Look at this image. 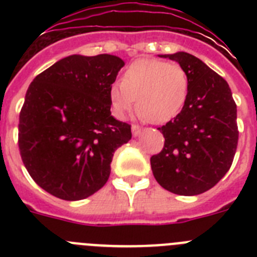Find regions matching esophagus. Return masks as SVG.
<instances>
[{
    "label": "esophagus",
    "instance_id": "esophagus-1",
    "mask_svg": "<svg viewBox=\"0 0 257 257\" xmlns=\"http://www.w3.org/2000/svg\"><path fill=\"white\" fill-rule=\"evenodd\" d=\"M131 130H133V135L135 136H139L140 134H142V127H139L138 124H133V127H131Z\"/></svg>",
    "mask_w": 257,
    "mask_h": 257
}]
</instances>
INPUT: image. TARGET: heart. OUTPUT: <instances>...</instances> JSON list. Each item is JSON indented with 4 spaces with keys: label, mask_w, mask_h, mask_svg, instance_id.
I'll use <instances>...</instances> for the list:
<instances>
[{
    "label": "heart",
    "mask_w": 257,
    "mask_h": 257,
    "mask_svg": "<svg viewBox=\"0 0 257 257\" xmlns=\"http://www.w3.org/2000/svg\"><path fill=\"white\" fill-rule=\"evenodd\" d=\"M189 76L178 63L142 59L130 65L122 83H113L109 99L113 112L124 118L135 105L153 123H165L179 114L187 101Z\"/></svg>",
    "instance_id": "heart-1"
}]
</instances>
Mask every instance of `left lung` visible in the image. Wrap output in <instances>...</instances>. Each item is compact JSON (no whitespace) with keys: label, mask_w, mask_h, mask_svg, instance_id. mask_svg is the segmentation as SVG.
I'll list each match as a JSON object with an SVG mask.
<instances>
[{"label":"left lung","mask_w":257,"mask_h":257,"mask_svg":"<svg viewBox=\"0 0 257 257\" xmlns=\"http://www.w3.org/2000/svg\"><path fill=\"white\" fill-rule=\"evenodd\" d=\"M169 58L189 76L181 112L160 127L165 136L151 166L161 187L179 196H197L216 185L230 169L238 144L237 105L225 79L188 52Z\"/></svg>","instance_id":"left-lung-1"}]
</instances>
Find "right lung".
I'll list each match as a JSON object with an SVG mask.
<instances>
[{"instance_id":"obj_1","label":"right lung","mask_w":257,"mask_h":257,"mask_svg":"<svg viewBox=\"0 0 257 257\" xmlns=\"http://www.w3.org/2000/svg\"><path fill=\"white\" fill-rule=\"evenodd\" d=\"M123 65L109 54L70 55L29 85L19 115L20 156L52 196H92L108 181L115 149L131 139V126L113 117L109 99Z\"/></svg>"}]
</instances>
